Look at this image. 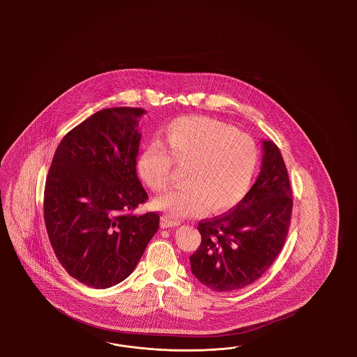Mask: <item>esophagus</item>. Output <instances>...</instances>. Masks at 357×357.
<instances>
[{
  "label": "esophagus",
  "mask_w": 357,
  "mask_h": 357,
  "mask_svg": "<svg viewBox=\"0 0 357 357\" xmlns=\"http://www.w3.org/2000/svg\"><path fill=\"white\" fill-rule=\"evenodd\" d=\"M181 225V221L173 218L170 216H162L161 217V227H174Z\"/></svg>",
  "instance_id": "obj_1"
}]
</instances>
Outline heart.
<instances>
[{"label":"heart","instance_id":"1","mask_svg":"<svg viewBox=\"0 0 357 357\" xmlns=\"http://www.w3.org/2000/svg\"><path fill=\"white\" fill-rule=\"evenodd\" d=\"M162 145L151 142L137 158L141 179L155 192L172 181L173 163L184 166L183 185L154 200L170 216H194L206 208L225 212L249 191L258 163V148L248 133L204 116H184L169 123Z\"/></svg>","mask_w":357,"mask_h":357}]
</instances>
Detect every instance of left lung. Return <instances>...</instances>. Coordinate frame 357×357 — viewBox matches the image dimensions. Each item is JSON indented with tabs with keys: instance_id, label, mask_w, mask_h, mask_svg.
<instances>
[{
	"instance_id": "obj_1",
	"label": "left lung",
	"mask_w": 357,
	"mask_h": 357,
	"mask_svg": "<svg viewBox=\"0 0 357 357\" xmlns=\"http://www.w3.org/2000/svg\"><path fill=\"white\" fill-rule=\"evenodd\" d=\"M259 176L249 192L221 216L199 222V249L190 257L195 278L216 292L245 288L268 270L291 225L292 188L279 148L263 141Z\"/></svg>"
}]
</instances>
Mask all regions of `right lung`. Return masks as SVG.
<instances>
[{
  "label": "right lung",
  "mask_w": 357,
  "mask_h": 357,
  "mask_svg": "<svg viewBox=\"0 0 357 357\" xmlns=\"http://www.w3.org/2000/svg\"><path fill=\"white\" fill-rule=\"evenodd\" d=\"M146 111H98L69 130L54 151L44 188V221L56 258L76 280L106 289L136 268L160 227L136 173Z\"/></svg>",
  "instance_id": "right-lung-1"
}]
</instances>
